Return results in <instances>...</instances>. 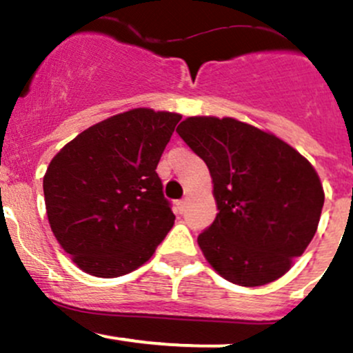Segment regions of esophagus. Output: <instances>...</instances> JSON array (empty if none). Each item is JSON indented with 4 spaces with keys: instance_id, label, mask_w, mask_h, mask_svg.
<instances>
[{
    "instance_id": "34e87169",
    "label": "esophagus",
    "mask_w": 353,
    "mask_h": 353,
    "mask_svg": "<svg viewBox=\"0 0 353 353\" xmlns=\"http://www.w3.org/2000/svg\"><path fill=\"white\" fill-rule=\"evenodd\" d=\"M185 207H187V202H185V201H178L176 202V209H178V212H180V214L185 212Z\"/></svg>"
}]
</instances>
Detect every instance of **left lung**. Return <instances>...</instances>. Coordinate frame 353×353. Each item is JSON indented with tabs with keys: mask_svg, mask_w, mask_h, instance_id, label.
I'll return each instance as SVG.
<instances>
[{
	"mask_svg": "<svg viewBox=\"0 0 353 353\" xmlns=\"http://www.w3.org/2000/svg\"><path fill=\"white\" fill-rule=\"evenodd\" d=\"M176 132L212 176L219 212L197 238L203 256L232 284L277 281L318 230L325 194L311 163L236 119L188 117Z\"/></svg>",
	"mask_w": 353,
	"mask_h": 353,
	"instance_id": "8db88e82",
	"label": "left lung"
}]
</instances>
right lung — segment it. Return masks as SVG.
I'll return each mask as SVG.
<instances>
[{
  "instance_id": "right-lung-1",
  "label": "right lung",
  "mask_w": 353,
  "mask_h": 353,
  "mask_svg": "<svg viewBox=\"0 0 353 353\" xmlns=\"http://www.w3.org/2000/svg\"><path fill=\"white\" fill-rule=\"evenodd\" d=\"M181 115L134 108L88 127L50 161V230L86 274L121 277L152 256L175 223L156 173Z\"/></svg>"
}]
</instances>
